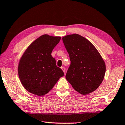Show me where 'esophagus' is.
<instances>
[{
    "mask_svg": "<svg viewBox=\"0 0 125 125\" xmlns=\"http://www.w3.org/2000/svg\"><path fill=\"white\" fill-rule=\"evenodd\" d=\"M61 69H62V70L63 71H64V73H65V67L62 66V67H61Z\"/></svg>",
    "mask_w": 125,
    "mask_h": 125,
    "instance_id": "obj_1",
    "label": "esophagus"
}]
</instances>
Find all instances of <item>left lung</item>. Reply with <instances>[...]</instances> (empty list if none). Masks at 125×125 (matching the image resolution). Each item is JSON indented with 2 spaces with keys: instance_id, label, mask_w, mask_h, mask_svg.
Listing matches in <instances>:
<instances>
[{
  "instance_id": "1",
  "label": "left lung",
  "mask_w": 125,
  "mask_h": 125,
  "mask_svg": "<svg viewBox=\"0 0 125 125\" xmlns=\"http://www.w3.org/2000/svg\"><path fill=\"white\" fill-rule=\"evenodd\" d=\"M62 41L71 61L66 75L67 81L82 94L93 92L102 83L105 73L102 57L92 43L79 34L67 35Z\"/></svg>"
}]
</instances>
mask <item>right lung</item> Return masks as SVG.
<instances>
[{"instance_id": "obj_1", "label": "right lung", "mask_w": 125, "mask_h": 125, "mask_svg": "<svg viewBox=\"0 0 125 125\" xmlns=\"http://www.w3.org/2000/svg\"><path fill=\"white\" fill-rule=\"evenodd\" d=\"M60 39V37L42 35L24 52L19 63L18 74L22 86L30 93L45 95L64 75L51 55Z\"/></svg>"}]
</instances>
